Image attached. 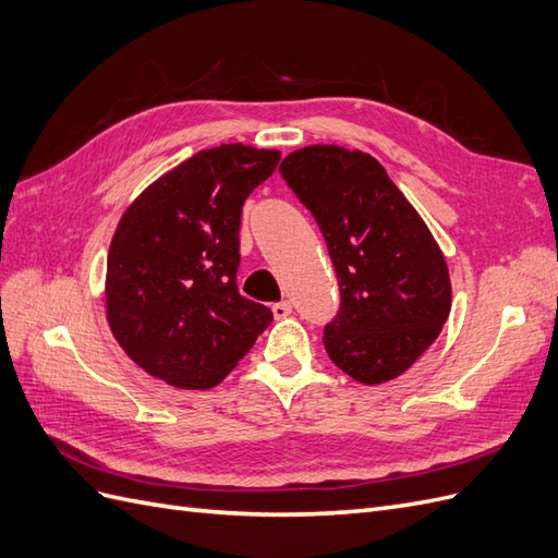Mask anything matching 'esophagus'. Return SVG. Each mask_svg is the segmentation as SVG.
I'll list each match as a JSON object with an SVG mask.
<instances>
[{"mask_svg": "<svg viewBox=\"0 0 558 558\" xmlns=\"http://www.w3.org/2000/svg\"><path fill=\"white\" fill-rule=\"evenodd\" d=\"M272 314H275L277 320H279V318H286V316H291V314H293V305H291V302H286V300L275 302V305H272Z\"/></svg>", "mask_w": 558, "mask_h": 558, "instance_id": "1", "label": "esophagus"}]
</instances>
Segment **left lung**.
<instances>
[{
	"instance_id": "1",
	"label": "left lung",
	"mask_w": 558,
	"mask_h": 558,
	"mask_svg": "<svg viewBox=\"0 0 558 558\" xmlns=\"http://www.w3.org/2000/svg\"><path fill=\"white\" fill-rule=\"evenodd\" d=\"M279 172L316 218L340 281L342 305L324 330L330 361L367 386L400 377L451 310L449 269L424 218L359 148L305 146Z\"/></svg>"
}]
</instances>
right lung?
Segmentation results:
<instances>
[{
	"label": "right lung",
	"instance_id": "right-lung-1",
	"mask_svg": "<svg viewBox=\"0 0 558 558\" xmlns=\"http://www.w3.org/2000/svg\"><path fill=\"white\" fill-rule=\"evenodd\" d=\"M279 150L221 144L162 174L118 221L107 258V320L128 356L177 388L221 384L272 312L238 289L244 199Z\"/></svg>",
	"mask_w": 558,
	"mask_h": 558
}]
</instances>
